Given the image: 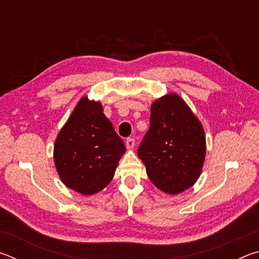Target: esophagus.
<instances>
[{"mask_svg":"<svg viewBox=\"0 0 259 259\" xmlns=\"http://www.w3.org/2000/svg\"><path fill=\"white\" fill-rule=\"evenodd\" d=\"M135 144H136V142H135L134 138H128V139L125 140L126 148H134L135 147Z\"/></svg>","mask_w":259,"mask_h":259,"instance_id":"34e87169","label":"esophagus"}]
</instances>
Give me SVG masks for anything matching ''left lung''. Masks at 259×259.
<instances>
[{"mask_svg":"<svg viewBox=\"0 0 259 259\" xmlns=\"http://www.w3.org/2000/svg\"><path fill=\"white\" fill-rule=\"evenodd\" d=\"M137 154L162 192L178 194L198 181L205 157L204 131L178 95L169 94L152 104L150 129Z\"/></svg>","mask_w":259,"mask_h":259,"instance_id":"obj_1","label":"left lung"}]
</instances>
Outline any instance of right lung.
<instances>
[{
  "label": "right lung",
  "mask_w": 259,
  "mask_h": 259,
  "mask_svg": "<svg viewBox=\"0 0 259 259\" xmlns=\"http://www.w3.org/2000/svg\"><path fill=\"white\" fill-rule=\"evenodd\" d=\"M125 147L99 102L82 97L54 147L56 169L65 185L83 195L104 190Z\"/></svg>",
  "instance_id": "right-lung-1"
}]
</instances>
